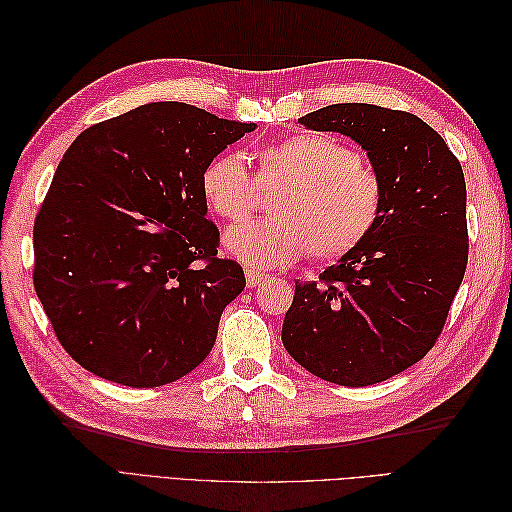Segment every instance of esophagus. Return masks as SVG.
<instances>
[{
	"instance_id": "esophagus-1",
	"label": "esophagus",
	"mask_w": 512,
	"mask_h": 512,
	"mask_svg": "<svg viewBox=\"0 0 512 512\" xmlns=\"http://www.w3.org/2000/svg\"><path fill=\"white\" fill-rule=\"evenodd\" d=\"M265 280H267L265 273L254 271V269H245V282H247V286H250V288L258 286L260 282H265Z\"/></svg>"
}]
</instances>
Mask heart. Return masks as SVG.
I'll return each mask as SVG.
<instances>
[{"mask_svg": "<svg viewBox=\"0 0 512 512\" xmlns=\"http://www.w3.org/2000/svg\"><path fill=\"white\" fill-rule=\"evenodd\" d=\"M260 190L280 188L273 218L230 228L224 250L247 267L292 265L307 252L333 262L363 245L384 209V183L342 138L301 132L256 151ZM256 185L243 158L218 153L200 173V194L218 218L245 220L256 207Z\"/></svg>", "mask_w": 512, "mask_h": 512, "instance_id": "b5f03b06", "label": "heart"}]
</instances>
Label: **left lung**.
Masks as SVG:
<instances>
[{
	"label": "left lung",
	"mask_w": 512,
	"mask_h": 512,
	"mask_svg": "<svg viewBox=\"0 0 512 512\" xmlns=\"http://www.w3.org/2000/svg\"><path fill=\"white\" fill-rule=\"evenodd\" d=\"M367 151L384 183L371 237L297 282L282 342L309 374L342 386L397 376L433 348L468 265L466 179L444 138L412 113L331 104L299 119Z\"/></svg>",
	"instance_id": "8db88e82"
}]
</instances>
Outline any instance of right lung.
Here are the masks:
<instances>
[{
	"label": "right lung",
	"mask_w": 512,
	"mask_h": 512,
	"mask_svg": "<svg viewBox=\"0 0 512 512\" xmlns=\"http://www.w3.org/2000/svg\"><path fill=\"white\" fill-rule=\"evenodd\" d=\"M256 123L151 102L74 138L34 224V288L91 374L151 389L207 359L245 288L200 194L205 164Z\"/></svg>",
	"instance_id": "1"
}]
</instances>
